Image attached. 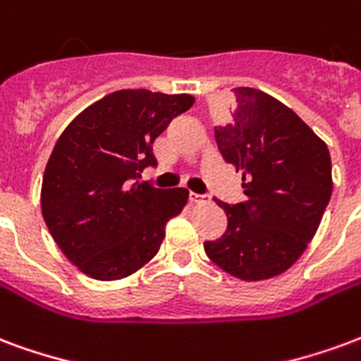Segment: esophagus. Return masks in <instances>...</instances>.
I'll return each instance as SVG.
<instances>
[{
	"instance_id": "34e87169",
	"label": "esophagus",
	"mask_w": 361,
	"mask_h": 361,
	"mask_svg": "<svg viewBox=\"0 0 361 361\" xmlns=\"http://www.w3.org/2000/svg\"><path fill=\"white\" fill-rule=\"evenodd\" d=\"M188 198H190L192 204H206V202H207L206 196H202V194H196V192H190V196H188Z\"/></svg>"
}]
</instances>
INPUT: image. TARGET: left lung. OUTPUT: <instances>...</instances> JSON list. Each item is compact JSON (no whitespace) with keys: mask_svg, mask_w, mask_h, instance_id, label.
I'll return each instance as SVG.
<instances>
[{"mask_svg":"<svg viewBox=\"0 0 361 361\" xmlns=\"http://www.w3.org/2000/svg\"><path fill=\"white\" fill-rule=\"evenodd\" d=\"M227 125L215 126L223 159L242 171L246 202L228 206L227 231L204 244L207 257L242 281L285 273L319 227L333 192L327 144L269 94L235 88Z\"/></svg>","mask_w":361,"mask_h":361,"instance_id":"8db88e82","label":"left lung"}]
</instances>
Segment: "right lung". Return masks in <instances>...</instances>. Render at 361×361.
Listing matches in <instances>:
<instances>
[{
  "instance_id": "right-lung-1",
  "label": "right lung",
  "mask_w": 361,
  "mask_h": 361,
  "mask_svg": "<svg viewBox=\"0 0 361 361\" xmlns=\"http://www.w3.org/2000/svg\"><path fill=\"white\" fill-rule=\"evenodd\" d=\"M194 105L190 94L119 90L71 121L47 159L42 215L71 264L97 281H119L148 264L186 188L138 183L155 165L152 144Z\"/></svg>"
}]
</instances>
